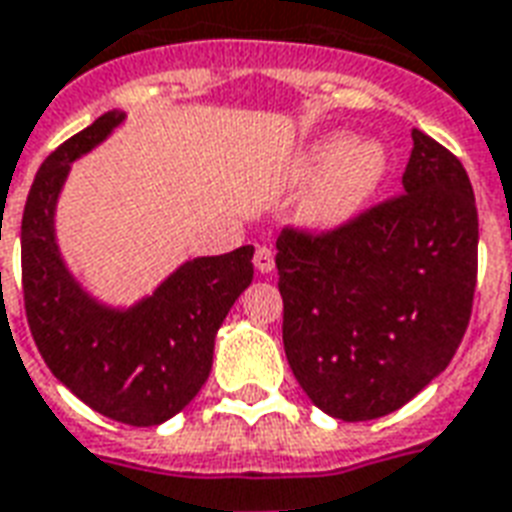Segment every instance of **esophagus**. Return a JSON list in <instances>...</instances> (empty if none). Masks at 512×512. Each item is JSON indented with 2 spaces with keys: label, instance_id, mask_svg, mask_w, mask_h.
<instances>
[{
  "label": "esophagus",
  "instance_id": "34e87169",
  "mask_svg": "<svg viewBox=\"0 0 512 512\" xmlns=\"http://www.w3.org/2000/svg\"><path fill=\"white\" fill-rule=\"evenodd\" d=\"M255 268L260 274H271V271H274V252H271L268 246H257Z\"/></svg>",
  "mask_w": 512,
  "mask_h": 512
}]
</instances>
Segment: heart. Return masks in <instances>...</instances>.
<instances>
[{
  "label": "heart",
  "mask_w": 512,
  "mask_h": 512,
  "mask_svg": "<svg viewBox=\"0 0 512 512\" xmlns=\"http://www.w3.org/2000/svg\"><path fill=\"white\" fill-rule=\"evenodd\" d=\"M388 157L380 143L333 132L306 146L293 168L295 184H314L304 203L309 225L339 227L361 211L385 179Z\"/></svg>",
  "instance_id": "obj_1"
}]
</instances>
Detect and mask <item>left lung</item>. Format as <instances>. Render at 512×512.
I'll list each match as a JSON object with an SVG mask.
<instances>
[{
	"instance_id": "1",
	"label": "left lung",
	"mask_w": 512,
	"mask_h": 512,
	"mask_svg": "<svg viewBox=\"0 0 512 512\" xmlns=\"http://www.w3.org/2000/svg\"><path fill=\"white\" fill-rule=\"evenodd\" d=\"M404 192L328 233L276 238L285 355L331 418L374 420L445 372L472 314L478 208L464 165L412 130Z\"/></svg>"
}]
</instances>
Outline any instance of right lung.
Listing matches in <instances>:
<instances>
[{"label":"right lung","instance_id":"obj_1","mask_svg":"<svg viewBox=\"0 0 512 512\" xmlns=\"http://www.w3.org/2000/svg\"><path fill=\"white\" fill-rule=\"evenodd\" d=\"M121 121V111L102 113L37 170L21 219L24 306L34 344L64 388L105 418L160 426L208 380L219 325L252 285L255 246L187 260L130 309L86 293L56 244V200L70 165Z\"/></svg>","mask_w":512,"mask_h":512}]
</instances>
